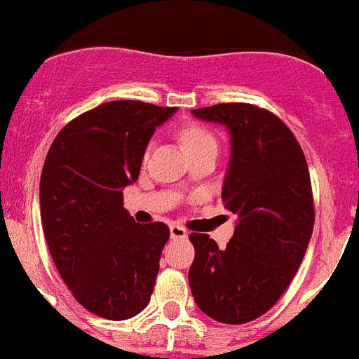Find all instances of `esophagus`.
Returning <instances> with one entry per match:
<instances>
[{
	"mask_svg": "<svg viewBox=\"0 0 359 359\" xmlns=\"http://www.w3.org/2000/svg\"><path fill=\"white\" fill-rule=\"evenodd\" d=\"M170 233H171V239H184L188 236V231L179 224H171L170 226Z\"/></svg>",
	"mask_w": 359,
	"mask_h": 359,
	"instance_id": "obj_1",
	"label": "esophagus"
}]
</instances>
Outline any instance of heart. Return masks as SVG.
Wrapping results in <instances>:
<instances>
[{"instance_id":"heart-1","label":"heart","mask_w":359,"mask_h":359,"mask_svg":"<svg viewBox=\"0 0 359 359\" xmlns=\"http://www.w3.org/2000/svg\"><path fill=\"white\" fill-rule=\"evenodd\" d=\"M180 142L184 146V149L188 151V155L197 151H203V149H217V138L215 135L210 131L204 126H198V123H189L186 128H182L180 131Z\"/></svg>"}]
</instances>
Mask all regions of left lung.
<instances>
[{
  "label": "left lung",
  "mask_w": 359,
  "mask_h": 359,
  "mask_svg": "<svg viewBox=\"0 0 359 359\" xmlns=\"http://www.w3.org/2000/svg\"><path fill=\"white\" fill-rule=\"evenodd\" d=\"M194 114L230 131L222 203L239 222L222 250L206 233L189 236V288L215 321L248 323L276 305L305 257L316 219L309 165L297 138L272 111L230 102Z\"/></svg>",
  "instance_id": "obj_1"
}]
</instances>
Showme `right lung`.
Segmentation results:
<instances>
[{"label": "right lung", "instance_id": "add662e5", "mask_svg": "<svg viewBox=\"0 0 359 359\" xmlns=\"http://www.w3.org/2000/svg\"><path fill=\"white\" fill-rule=\"evenodd\" d=\"M175 111L107 102L71 120L45 156L40 208L50 257L74 299L100 318H133L151 299L170 228L135 222L122 188L138 179L155 128Z\"/></svg>", "mask_w": 359, "mask_h": 359}]
</instances>
